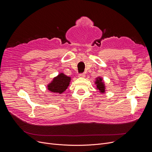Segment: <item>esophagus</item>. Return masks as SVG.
Listing matches in <instances>:
<instances>
[{
    "label": "esophagus",
    "mask_w": 152,
    "mask_h": 152,
    "mask_svg": "<svg viewBox=\"0 0 152 152\" xmlns=\"http://www.w3.org/2000/svg\"><path fill=\"white\" fill-rule=\"evenodd\" d=\"M85 73H80V74H79L78 75V77H85Z\"/></svg>",
    "instance_id": "esophagus-1"
}]
</instances>
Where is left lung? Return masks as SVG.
I'll list each match as a JSON object with an SVG mask.
<instances>
[{
    "label": "left lung",
    "mask_w": 152,
    "mask_h": 152,
    "mask_svg": "<svg viewBox=\"0 0 152 152\" xmlns=\"http://www.w3.org/2000/svg\"><path fill=\"white\" fill-rule=\"evenodd\" d=\"M95 83L97 84V89H99L101 93H104L105 91V87L104 83L102 81V78L99 77L96 79V81Z\"/></svg>",
    "instance_id": "8db88e82"
}]
</instances>
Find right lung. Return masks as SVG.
I'll return each mask as SVG.
<instances>
[{
    "mask_svg": "<svg viewBox=\"0 0 152 152\" xmlns=\"http://www.w3.org/2000/svg\"><path fill=\"white\" fill-rule=\"evenodd\" d=\"M70 81V77L65 75L63 73H60L53 78V81L47 86V88L52 92L61 94L66 91Z\"/></svg>",
    "mask_w": 152,
    "mask_h": 152,
    "instance_id": "obj_1",
    "label": "right lung"
}]
</instances>
